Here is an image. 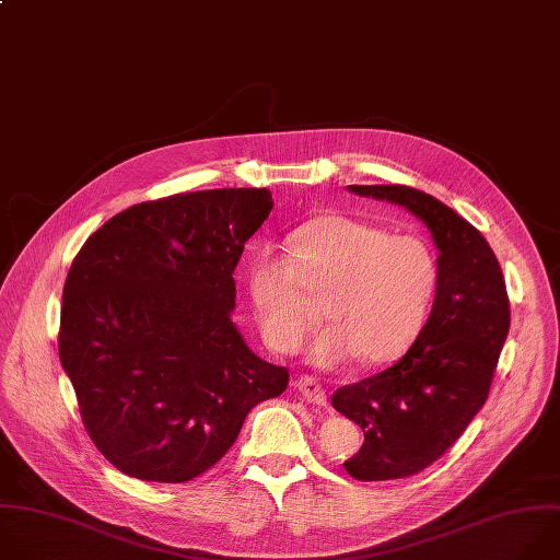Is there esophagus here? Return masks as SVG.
I'll return each instance as SVG.
<instances>
[{"mask_svg": "<svg viewBox=\"0 0 560 560\" xmlns=\"http://www.w3.org/2000/svg\"><path fill=\"white\" fill-rule=\"evenodd\" d=\"M294 387L301 392V396L316 405V407H325L327 405V396H325V389L320 387V383L316 378H310V376H301L294 381Z\"/></svg>", "mask_w": 560, "mask_h": 560, "instance_id": "esophagus-1", "label": "esophagus"}]
</instances>
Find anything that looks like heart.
I'll return each mask as SVG.
<instances>
[{
	"mask_svg": "<svg viewBox=\"0 0 560 560\" xmlns=\"http://www.w3.org/2000/svg\"><path fill=\"white\" fill-rule=\"evenodd\" d=\"M288 244L292 261L264 248L248 266L253 314L270 349L296 351L314 325L303 287L323 294L329 320L307 347L310 364L338 369L355 355L385 362L413 342L440 275L424 237L327 215L296 229Z\"/></svg>",
	"mask_w": 560,
	"mask_h": 560,
	"instance_id": "heart-1",
	"label": "heart"
}]
</instances>
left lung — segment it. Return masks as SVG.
<instances>
[{
	"mask_svg": "<svg viewBox=\"0 0 560 560\" xmlns=\"http://www.w3.org/2000/svg\"><path fill=\"white\" fill-rule=\"evenodd\" d=\"M347 189L407 209L440 250L433 310L416 342L389 369L331 396L334 409L364 433L345 470L360 481L400 479L440 459L483 407L508 338L510 303L492 248L451 207L402 184Z\"/></svg>",
	"mask_w": 560,
	"mask_h": 560,
	"instance_id": "left-lung-1",
	"label": "left lung"
}]
</instances>
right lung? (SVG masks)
<instances>
[{
  "instance_id": "add662e5",
  "label": "right lung",
  "mask_w": 560,
  "mask_h": 560,
  "mask_svg": "<svg viewBox=\"0 0 560 560\" xmlns=\"http://www.w3.org/2000/svg\"><path fill=\"white\" fill-rule=\"evenodd\" d=\"M268 189L136 205L79 250L59 358L83 424L120 472L189 481L235 444L253 407L288 387L233 323V272L272 211Z\"/></svg>"
}]
</instances>
